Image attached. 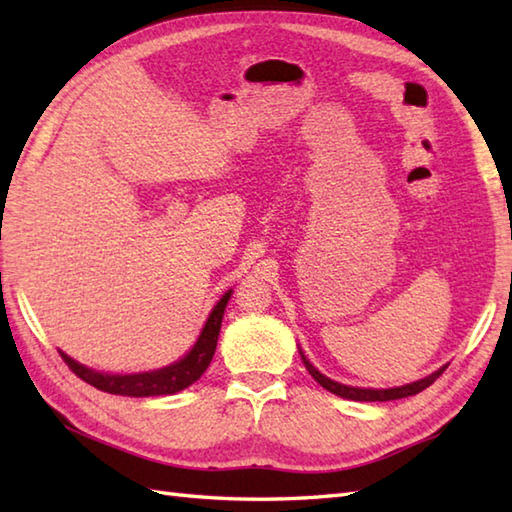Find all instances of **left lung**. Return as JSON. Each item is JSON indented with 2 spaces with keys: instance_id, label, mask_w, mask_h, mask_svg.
Masks as SVG:
<instances>
[{
  "instance_id": "obj_1",
  "label": "left lung",
  "mask_w": 512,
  "mask_h": 512,
  "mask_svg": "<svg viewBox=\"0 0 512 512\" xmlns=\"http://www.w3.org/2000/svg\"><path fill=\"white\" fill-rule=\"evenodd\" d=\"M303 358V365H306L308 372L312 374V378L317 380V383L323 387L332 391V394L341 396V398H347V400H358V402H385V400H398V398H407V396H416L420 394L422 389H427L429 385L436 383V380L442 376V372L447 367H440L438 372H433L431 376L422 378V380H416V383L411 385H402V387H394V389H361V387H347V385H341V383H334V380H330L328 376H323L317 367H314L306 356L301 354Z\"/></svg>"
}]
</instances>
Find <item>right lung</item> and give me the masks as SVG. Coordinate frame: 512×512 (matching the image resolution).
Masks as SVG:
<instances>
[{
	"label": "right lung",
	"mask_w": 512,
	"mask_h": 512,
	"mask_svg": "<svg viewBox=\"0 0 512 512\" xmlns=\"http://www.w3.org/2000/svg\"><path fill=\"white\" fill-rule=\"evenodd\" d=\"M231 299V292L220 299V303L213 308L209 314V321H206L204 330L200 334L198 343L193 345V350L180 358L178 363H173L169 367L156 369V372H145V374H129V376H118V374H101L94 372V369H88L85 365H79L72 361L70 356H65L63 352L61 358L65 361L72 372L79 376L85 383L107 391V394H116V396H167V394H176V391L187 389L198 380L209 363L213 361L215 347H217V336H220L222 328V319H224V310L226 303Z\"/></svg>",
	"instance_id": "add662e5"
}]
</instances>
